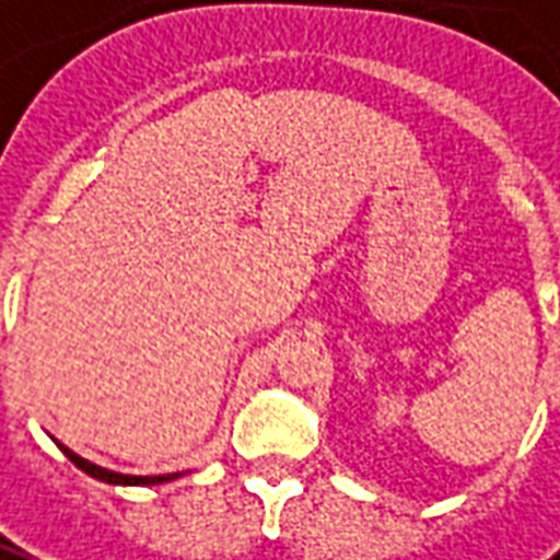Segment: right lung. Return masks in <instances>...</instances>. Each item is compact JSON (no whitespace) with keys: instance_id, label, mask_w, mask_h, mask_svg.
<instances>
[{"instance_id":"1","label":"right lung","mask_w":560,"mask_h":560,"mask_svg":"<svg viewBox=\"0 0 560 560\" xmlns=\"http://www.w3.org/2000/svg\"><path fill=\"white\" fill-rule=\"evenodd\" d=\"M60 451L70 456L72 466H79L82 471H89L91 478H97V481H106V485H162V481H171V478H177V475H119V471H109V469H101V466H94L89 459H82L79 454H72L70 447H63L60 444Z\"/></svg>"}]
</instances>
